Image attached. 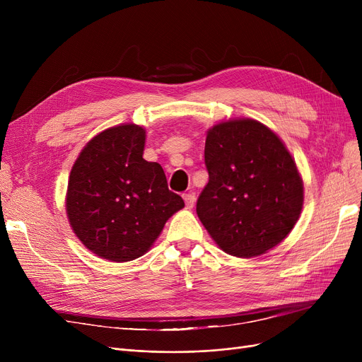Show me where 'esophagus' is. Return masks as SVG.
Instances as JSON below:
<instances>
[{
    "mask_svg": "<svg viewBox=\"0 0 362 362\" xmlns=\"http://www.w3.org/2000/svg\"><path fill=\"white\" fill-rule=\"evenodd\" d=\"M183 199H185V204H186V206L187 208H192L194 206V204H195V199H197V195H195V192H187V194H185L183 195Z\"/></svg>",
    "mask_w": 362,
    "mask_h": 362,
    "instance_id": "1",
    "label": "esophagus"
}]
</instances>
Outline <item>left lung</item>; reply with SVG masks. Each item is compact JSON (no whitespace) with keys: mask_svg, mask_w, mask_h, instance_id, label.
Here are the masks:
<instances>
[{"mask_svg":"<svg viewBox=\"0 0 362 362\" xmlns=\"http://www.w3.org/2000/svg\"><path fill=\"white\" fill-rule=\"evenodd\" d=\"M204 157L210 180L197 214L224 252L257 257L291 233L303 183L273 130L252 119L218 123L206 133Z\"/></svg>","mask_w":362,"mask_h":362,"instance_id":"left-lung-1","label":"left lung"}]
</instances>
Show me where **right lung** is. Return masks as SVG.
Instances as JSON below:
<instances>
[{
	"mask_svg": "<svg viewBox=\"0 0 362 362\" xmlns=\"http://www.w3.org/2000/svg\"><path fill=\"white\" fill-rule=\"evenodd\" d=\"M145 136L133 123L110 127L86 144L70 171L66 211L71 229L108 261L142 257L185 206L180 195L168 191L163 167L144 160Z\"/></svg>",
	"mask_w": 362,
	"mask_h": 362,
	"instance_id": "add662e5",
	"label": "right lung"
}]
</instances>
